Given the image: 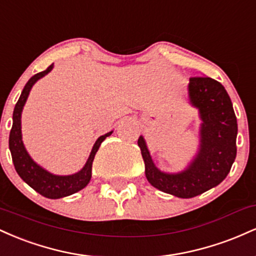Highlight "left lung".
<instances>
[{"label":"left lung","instance_id":"1","mask_svg":"<svg viewBox=\"0 0 256 256\" xmlns=\"http://www.w3.org/2000/svg\"><path fill=\"white\" fill-rule=\"evenodd\" d=\"M189 98L201 114V146L189 168L167 174L155 167L143 137L138 138L152 186L180 198H195L222 183L236 158L237 119L230 96L219 82L210 77H192Z\"/></svg>","mask_w":256,"mask_h":256}]
</instances>
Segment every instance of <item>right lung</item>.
I'll return each instance as SVG.
<instances>
[{
  "mask_svg": "<svg viewBox=\"0 0 256 256\" xmlns=\"http://www.w3.org/2000/svg\"><path fill=\"white\" fill-rule=\"evenodd\" d=\"M52 64L48 67L46 71L37 73L34 77L28 79L22 90V95L18 100L16 107L13 112V126L10 128V149L12 154V160H13L14 167L20 178L28 183L34 190L38 194L48 198H60L64 196H70L72 194L79 192L88 185L91 179V168H92V161L95 158L96 152L98 150L101 143L106 140V137L110 136L112 132L104 134L96 140L92 146V150L86 164L82 171L72 176H55L52 173L46 172L42 167L38 166L36 162L30 158V155L26 152L24 144L22 140V126H20V118H22V110L24 107L26 98H28V92H30L32 85H34L40 78L46 76V73L50 72Z\"/></svg>",
  "mask_w": 256,
  "mask_h": 256,
  "instance_id": "add662e5",
  "label": "right lung"
}]
</instances>
